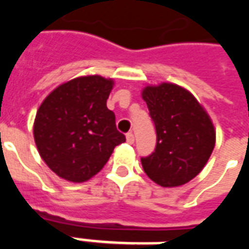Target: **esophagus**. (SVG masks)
I'll list each match as a JSON object with an SVG mask.
<instances>
[{"label":"esophagus","mask_w":249,"mask_h":249,"mask_svg":"<svg viewBox=\"0 0 249 249\" xmlns=\"http://www.w3.org/2000/svg\"><path fill=\"white\" fill-rule=\"evenodd\" d=\"M126 142H128V144H133V142H135V136H133L132 132L126 133Z\"/></svg>","instance_id":"34e87169"}]
</instances>
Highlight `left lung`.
I'll return each instance as SVG.
<instances>
[{
  "instance_id": "1",
  "label": "left lung",
  "mask_w": 249,
  "mask_h": 249,
  "mask_svg": "<svg viewBox=\"0 0 249 249\" xmlns=\"http://www.w3.org/2000/svg\"><path fill=\"white\" fill-rule=\"evenodd\" d=\"M156 128L155 152L141 157L146 176L161 187H178L201 172L214 148L207 112L184 88L164 82L142 90Z\"/></svg>"
}]
</instances>
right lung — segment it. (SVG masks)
I'll return each instance as SVG.
<instances>
[{
	"label": "right lung",
	"mask_w": 249,
	"mask_h": 249,
	"mask_svg": "<svg viewBox=\"0 0 249 249\" xmlns=\"http://www.w3.org/2000/svg\"><path fill=\"white\" fill-rule=\"evenodd\" d=\"M113 81L101 76L77 77L44 100L35 120L40 156L57 176L73 183L93 178L125 136L107 108Z\"/></svg>",
	"instance_id": "obj_1"
}]
</instances>
